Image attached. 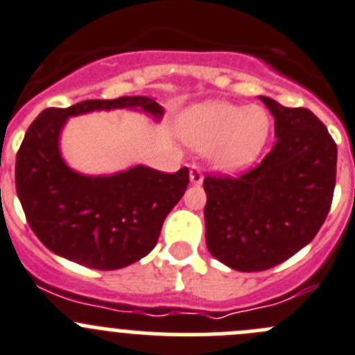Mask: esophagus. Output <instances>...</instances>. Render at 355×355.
<instances>
[{"instance_id":"esophagus-1","label":"esophagus","mask_w":355,"mask_h":355,"mask_svg":"<svg viewBox=\"0 0 355 355\" xmlns=\"http://www.w3.org/2000/svg\"><path fill=\"white\" fill-rule=\"evenodd\" d=\"M189 177H191V182H193L194 185H200L201 182H203V171H201L200 166L193 164V166H191V171H189Z\"/></svg>"}]
</instances>
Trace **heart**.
I'll return each instance as SVG.
<instances>
[{
    "label": "heart",
    "mask_w": 355,
    "mask_h": 355,
    "mask_svg": "<svg viewBox=\"0 0 355 355\" xmlns=\"http://www.w3.org/2000/svg\"><path fill=\"white\" fill-rule=\"evenodd\" d=\"M270 129V117L261 107H236L230 103H203L182 117V135L200 150L214 149L220 170L238 171L259 155Z\"/></svg>",
    "instance_id": "heart-1"
}]
</instances>
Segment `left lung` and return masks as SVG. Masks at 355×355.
<instances>
[{"label": "left lung", "instance_id": "1", "mask_svg": "<svg viewBox=\"0 0 355 355\" xmlns=\"http://www.w3.org/2000/svg\"><path fill=\"white\" fill-rule=\"evenodd\" d=\"M275 117L270 154L240 177L207 175V245L238 271L277 266L315 238L336 184V144L306 108L261 96Z\"/></svg>", "mask_w": 355, "mask_h": 355}]
</instances>
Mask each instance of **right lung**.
Returning <instances> with one entry per match:
<instances>
[{
  "label": "right lung",
  "instance_id": "obj_1",
  "mask_svg": "<svg viewBox=\"0 0 355 355\" xmlns=\"http://www.w3.org/2000/svg\"><path fill=\"white\" fill-rule=\"evenodd\" d=\"M115 108L141 110L157 121L164 114L148 96L47 108L29 125L15 159L17 196L33 233L54 254L92 270H119L147 256L189 184L185 166L162 173L138 164L91 177L66 164L59 150L66 121Z\"/></svg>",
  "mask_w": 355,
  "mask_h": 355
}]
</instances>
